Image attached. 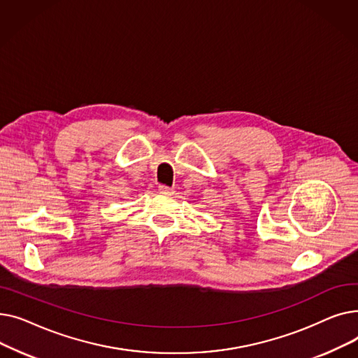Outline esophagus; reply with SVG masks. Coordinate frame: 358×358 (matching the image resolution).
I'll return each mask as SVG.
<instances>
[{
    "mask_svg": "<svg viewBox=\"0 0 358 358\" xmlns=\"http://www.w3.org/2000/svg\"><path fill=\"white\" fill-rule=\"evenodd\" d=\"M159 193L162 194H174V189L173 187H166V185H159Z\"/></svg>",
    "mask_w": 358,
    "mask_h": 358,
    "instance_id": "34e87169",
    "label": "esophagus"
}]
</instances>
